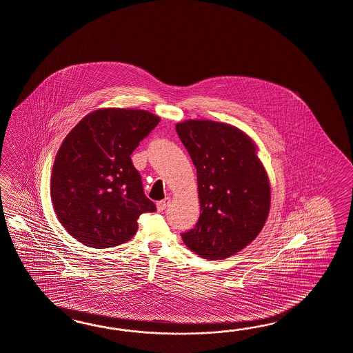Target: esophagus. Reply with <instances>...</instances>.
I'll return each instance as SVG.
<instances>
[{
  "instance_id": "1",
  "label": "esophagus",
  "mask_w": 353,
  "mask_h": 353,
  "mask_svg": "<svg viewBox=\"0 0 353 353\" xmlns=\"http://www.w3.org/2000/svg\"><path fill=\"white\" fill-rule=\"evenodd\" d=\"M170 203H171V199L170 198H165L163 200H161V201H157V209L159 212H162V210H164L165 208L170 205Z\"/></svg>"
}]
</instances>
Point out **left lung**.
<instances>
[{
	"instance_id": "8db88e82",
	"label": "left lung",
	"mask_w": 353,
	"mask_h": 353,
	"mask_svg": "<svg viewBox=\"0 0 353 353\" xmlns=\"http://www.w3.org/2000/svg\"><path fill=\"white\" fill-rule=\"evenodd\" d=\"M176 131L196 167L200 201L198 223L182 241L200 258H230L256 239L270 210L258 146L242 130L216 121H183Z\"/></svg>"
}]
</instances>
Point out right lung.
Returning a JSON list of instances; mask_svg holds the SVG:
<instances>
[{
  "instance_id": "obj_1",
  "label": "right lung",
  "mask_w": 353,
  "mask_h": 353,
  "mask_svg": "<svg viewBox=\"0 0 353 353\" xmlns=\"http://www.w3.org/2000/svg\"><path fill=\"white\" fill-rule=\"evenodd\" d=\"M159 121L144 110L101 108L62 141L52 168V205L75 240L94 249L117 246L134 237L140 215L155 212L131 153Z\"/></svg>"
}]
</instances>
